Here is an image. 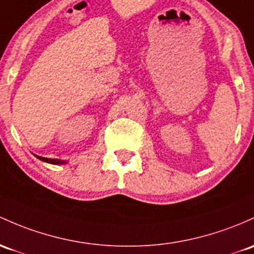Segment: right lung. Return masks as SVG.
Instances as JSON below:
<instances>
[{
  "mask_svg": "<svg viewBox=\"0 0 254 254\" xmlns=\"http://www.w3.org/2000/svg\"><path fill=\"white\" fill-rule=\"evenodd\" d=\"M37 159L43 161V162H47V163H52V165H64L66 163V161H63V160H58V159H47V157H42V156H37L35 155Z\"/></svg>",
  "mask_w": 254,
  "mask_h": 254,
  "instance_id": "right-lung-1",
  "label": "right lung"
}]
</instances>
